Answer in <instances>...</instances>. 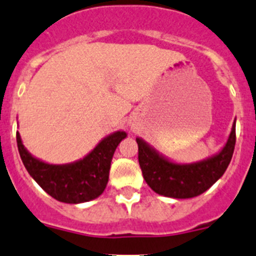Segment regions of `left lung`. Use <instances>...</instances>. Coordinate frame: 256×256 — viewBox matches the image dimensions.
<instances>
[{
  "label": "left lung",
  "mask_w": 256,
  "mask_h": 256,
  "mask_svg": "<svg viewBox=\"0 0 256 256\" xmlns=\"http://www.w3.org/2000/svg\"><path fill=\"white\" fill-rule=\"evenodd\" d=\"M235 121L224 148L215 155L191 164H178L170 160L136 138L138 146V164L148 185L156 194L174 199H190L202 195L212 188L229 166L235 148Z\"/></svg>",
  "instance_id": "8db88e82"
}]
</instances>
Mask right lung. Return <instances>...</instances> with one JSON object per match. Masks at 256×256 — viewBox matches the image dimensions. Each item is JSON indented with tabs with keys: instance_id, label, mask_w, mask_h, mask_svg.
Masks as SVG:
<instances>
[{
	"instance_id": "add662e5",
	"label": "right lung",
	"mask_w": 256,
	"mask_h": 256,
	"mask_svg": "<svg viewBox=\"0 0 256 256\" xmlns=\"http://www.w3.org/2000/svg\"><path fill=\"white\" fill-rule=\"evenodd\" d=\"M126 136L125 131H115L104 138L85 158L54 165L32 156L22 144L18 131L16 134L20 156L31 178L54 199L68 204L90 202L102 194L114 154Z\"/></svg>"
}]
</instances>
